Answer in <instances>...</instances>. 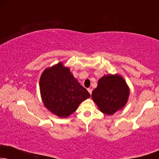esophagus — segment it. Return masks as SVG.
I'll use <instances>...</instances> for the list:
<instances>
[{"label": "esophagus", "instance_id": "esophagus-1", "mask_svg": "<svg viewBox=\"0 0 159 159\" xmlns=\"http://www.w3.org/2000/svg\"><path fill=\"white\" fill-rule=\"evenodd\" d=\"M88 92H89V93H90V94L91 95V94H92V89H90V88H89V89H88Z\"/></svg>", "mask_w": 159, "mask_h": 159}]
</instances>
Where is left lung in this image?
<instances>
[{
	"instance_id": "obj_1",
	"label": "left lung",
	"mask_w": 159,
	"mask_h": 159,
	"mask_svg": "<svg viewBox=\"0 0 159 159\" xmlns=\"http://www.w3.org/2000/svg\"><path fill=\"white\" fill-rule=\"evenodd\" d=\"M129 94V88L122 76L109 74L100 78L92 98L101 112L109 116L125 107Z\"/></svg>"
}]
</instances>
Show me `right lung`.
Listing matches in <instances>:
<instances>
[{"instance_id":"add662e5","label":"right lung","mask_w":159,"mask_h":159,"mask_svg":"<svg viewBox=\"0 0 159 159\" xmlns=\"http://www.w3.org/2000/svg\"><path fill=\"white\" fill-rule=\"evenodd\" d=\"M40 91L45 107L60 118L70 116L82 101L90 97L63 62L47 67L43 71Z\"/></svg>"}]
</instances>
